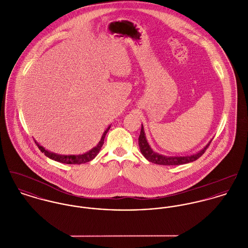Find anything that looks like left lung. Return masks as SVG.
Returning a JSON list of instances; mask_svg holds the SVG:
<instances>
[{
  "label": "left lung",
  "mask_w": 248,
  "mask_h": 248,
  "mask_svg": "<svg viewBox=\"0 0 248 248\" xmlns=\"http://www.w3.org/2000/svg\"><path fill=\"white\" fill-rule=\"evenodd\" d=\"M211 141L212 140H210V142L202 150H201L199 153H197L195 155H185V156H166V155H159V154L153 151V149L148 144L147 140H146L143 125H141V131H140V138H139L140 149V152H141L142 155H144V157L146 159H148L150 162L159 164V165H181V164L193 162L204 154V152L206 151V149L208 148V146L210 145Z\"/></svg>",
  "instance_id": "obj_1"
}]
</instances>
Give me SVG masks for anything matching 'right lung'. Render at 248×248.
Segmentation results:
<instances>
[{
    "label": "right lung",
    "mask_w": 248,
    "mask_h": 248,
    "mask_svg": "<svg viewBox=\"0 0 248 248\" xmlns=\"http://www.w3.org/2000/svg\"><path fill=\"white\" fill-rule=\"evenodd\" d=\"M110 126L108 127L106 131L104 132L101 140L99 143L93 147L92 150H90L89 152L83 154V155H57V154H54V153H51L47 150H46L43 146L39 145L38 142H36V145L38 146L39 150L45 154V155H46L47 157H49L50 159H53L55 161H58V162H61V163H66V164H81V163H86V162H89L91 160H93L99 153V151L101 150V147L103 146L104 144V140H105V137H106V134L108 133V131L109 130Z\"/></svg>",
    "instance_id": "right-lung-1"
}]
</instances>
